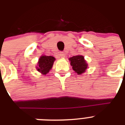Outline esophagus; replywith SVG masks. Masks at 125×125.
<instances>
[{
  "instance_id": "1",
  "label": "esophagus",
  "mask_w": 125,
  "mask_h": 125,
  "mask_svg": "<svg viewBox=\"0 0 125 125\" xmlns=\"http://www.w3.org/2000/svg\"><path fill=\"white\" fill-rule=\"evenodd\" d=\"M59 56H60L61 58L64 59V58H65V57H66V54H65L64 52H61L60 54H59Z\"/></svg>"
}]
</instances>
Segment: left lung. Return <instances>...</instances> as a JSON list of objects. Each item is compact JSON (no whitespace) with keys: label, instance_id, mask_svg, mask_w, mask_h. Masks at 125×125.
<instances>
[{"label":"left lung","instance_id":"8db88e82","mask_svg":"<svg viewBox=\"0 0 125 125\" xmlns=\"http://www.w3.org/2000/svg\"><path fill=\"white\" fill-rule=\"evenodd\" d=\"M69 61L73 69L78 75L83 74L88 68L86 61L85 60L84 57L82 55H77L69 57Z\"/></svg>","mask_w":125,"mask_h":125}]
</instances>
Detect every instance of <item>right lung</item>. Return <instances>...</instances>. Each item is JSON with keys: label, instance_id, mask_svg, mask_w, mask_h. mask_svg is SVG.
Returning <instances> with one entry per match:
<instances>
[{"label": "right lung", "instance_id": "obj_1", "mask_svg": "<svg viewBox=\"0 0 125 125\" xmlns=\"http://www.w3.org/2000/svg\"><path fill=\"white\" fill-rule=\"evenodd\" d=\"M56 59L53 56H47L46 55H42L37 62L36 69L37 71L43 75L47 74L49 71L52 69L54 62Z\"/></svg>", "mask_w": 125, "mask_h": 125}]
</instances>
